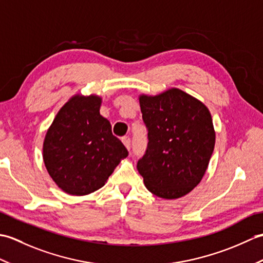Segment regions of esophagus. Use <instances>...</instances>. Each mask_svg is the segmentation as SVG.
Returning a JSON list of instances; mask_svg holds the SVG:
<instances>
[{
	"mask_svg": "<svg viewBox=\"0 0 263 263\" xmlns=\"http://www.w3.org/2000/svg\"><path fill=\"white\" fill-rule=\"evenodd\" d=\"M122 142H123V144H124L125 148H126L127 150H130V148H131V140H130V138H128V137H123V138H122Z\"/></svg>",
	"mask_w": 263,
	"mask_h": 263,
	"instance_id": "esophagus-1",
	"label": "esophagus"
}]
</instances>
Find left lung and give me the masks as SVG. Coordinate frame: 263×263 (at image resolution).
I'll use <instances>...</instances> for the list:
<instances>
[{"mask_svg": "<svg viewBox=\"0 0 263 263\" xmlns=\"http://www.w3.org/2000/svg\"><path fill=\"white\" fill-rule=\"evenodd\" d=\"M148 128V148L137 168L148 191L173 200L190 193L202 180L215 148L216 132L208 107L170 88L139 96Z\"/></svg>", "mask_w": 263, "mask_h": 263, "instance_id": "obj_1", "label": "left lung"}]
</instances>
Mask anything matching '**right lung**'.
Masks as SVG:
<instances>
[{"mask_svg": "<svg viewBox=\"0 0 263 263\" xmlns=\"http://www.w3.org/2000/svg\"><path fill=\"white\" fill-rule=\"evenodd\" d=\"M98 95L76 93L60 108L43 143V159L55 184L71 195H87L105 185L127 150L99 113Z\"/></svg>", "mask_w": 263, "mask_h": 263, "instance_id": "obj_1", "label": "right lung"}]
</instances>
